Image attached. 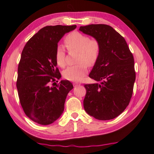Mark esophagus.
<instances>
[{"instance_id": "esophagus-1", "label": "esophagus", "mask_w": 154, "mask_h": 154, "mask_svg": "<svg viewBox=\"0 0 154 154\" xmlns=\"http://www.w3.org/2000/svg\"><path fill=\"white\" fill-rule=\"evenodd\" d=\"M79 85H80V84H78V83H73V86H74L75 87H76L79 86Z\"/></svg>"}]
</instances>
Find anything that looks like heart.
Segmentation results:
<instances>
[{"label": "heart", "mask_w": 154, "mask_h": 154, "mask_svg": "<svg viewBox=\"0 0 154 154\" xmlns=\"http://www.w3.org/2000/svg\"><path fill=\"white\" fill-rule=\"evenodd\" d=\"M64 43L68 50L79 51V54L77 59L79 64L69 66L65 69L63 77L69 81H81L87 73V65L92 67L97 63L100 55V44L97 39H91L88 35L77 31L68 34L65 38ZM65 57L66 54L64 47L62 45H57L55 57L60 67L65 66Z\"/></svg>", "instance_id": "heart-1"}]
</instances>
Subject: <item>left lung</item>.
I'll use <instances>...</instances> for the list:
<instances>
[{"instance_id":"obj_1","label":"left lung","mask_w":154,"mask_h":154,"mask_svg":"<svg viewBox=\"0 0 154 154\" xmlns=\"http://www.w3.org/2000/svg\"><path fill=\"white\" fill-rule=\"evenodd\" d=\"M79 30L99 40V57L89 77L97 83L86 84L83 106L100 120L119 116L130 103L136 79L134 60L122 35L106 24H90Z\"/></svg>"}]
</instances>
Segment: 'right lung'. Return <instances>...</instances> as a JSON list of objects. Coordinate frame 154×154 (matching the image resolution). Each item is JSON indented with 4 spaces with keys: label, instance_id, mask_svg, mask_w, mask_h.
<instances>
[{
    "label": "right lung",
    "instance_id": "add662e5",
    "mask_svg": "<svg viewBox=\"0 0 154 154\" xmlns=\"http://www.w3.org/2000/svg\"><path fill=\"white\" fill-rule=\"evenodd\" d=\"M76 25L47 26L34 35L23 49L18 67L16 87L20 103L29 119L48 125L60 118L73 86L62 80L55 61L57 43Z\"/></svg>",
    "mask_w": 154,
    "mask_h": 154
}]
</instances>
